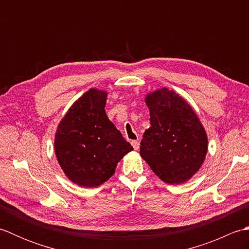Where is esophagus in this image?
I'll return each mask as SVG.
<instances>
[{
  "instance_id": "obj_1",
  "label": "esophagus",
  "mask_w": 249,
  "mask_h": 249,
  "mask_svg": "<svg viewBox=\"0 0 249 249\" xmlns=\"http://www.w3.org/2000/svg\"><path fill=\"white\" fill-rule=\"evenodd\" d=\"M131 145L134 146V149H135V150H139V146H140V144H139V141L133 140V141H131Z\"/></svg>"
}]
</instances>
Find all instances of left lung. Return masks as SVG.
Instances as JSON below:
<instances>
[{
	"label": "left lung",
	"instance_id": "8db88e82",
	"mask_svg": "<svg viewBox=\"0 0 249 249\" xmlns=\"http://www.w3.org/2000/svg\"><path fill=\"white\" fill-rule=\"evenodd\" d=\"M151 126L141 140L140 155L168 184L186 182L202 166L208 137L190 105L163 88L146 95Z\"/></svg>",
	"mask_w": 249,
	"mask_h": 249
}]
</instances>
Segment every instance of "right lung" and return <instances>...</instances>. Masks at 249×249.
Instances as JSON below:
<instances>
[{
	"mask_svg": "<svg viewBox=\"0 0 249 249\" xmlns=\"http://www.w3.org/2000/svg\"><path fill=\"white\" fill-rule=\"evenodd\" d=\"M107 92L89 89L76 100L57 127L54 149L72 183L97 187L113 176L118 162L133 146L105 111Z\"/></svg>",
	"mask_w": 249,
	"mask_h": 249,
	"instance_id": "add662e5",
	"label": "right lung"
}]
</instances>
